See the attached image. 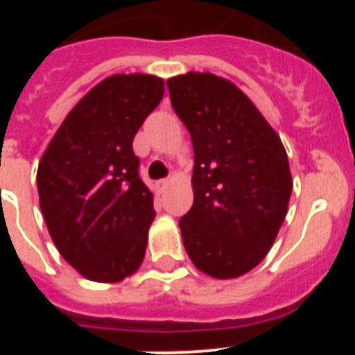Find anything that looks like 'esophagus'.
I'll use <instances>...</instances> for the list:
<instances>
[{
    "mask_svg": "<svg viewBox=\"0 0 355 355\" xmlns=\"http://www.w3.org/2000/svg\"><path fill=\"white\" fill-rule=\"evenodd\" d=\"M168 184H171V181H168V180L156 181V188H158L159 192H165V190H167V188H168Z\"/></svg>",
    "mask_w": 355,
    "mask_h": 355,
    "instance_id": "obj_1",
    "label": "esophagus"
}]
</instances>
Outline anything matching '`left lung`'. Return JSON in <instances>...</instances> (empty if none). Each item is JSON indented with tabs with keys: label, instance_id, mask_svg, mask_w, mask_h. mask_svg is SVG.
Here are the masks:
<instances>
[{
	"label": "left lung",
	"instance_id": "1",
	"mask_svg": "<svg viewBox=\"0 0 355 355\" xmlns=\"http://www.w3.org/2000/svg\"><path fill=\"white\" fill-rule=\"evenodd\" d=\"M167 87L196 153L193 205L180 220L184 249L202 274L240 277L265 259L286 218V149L233 81L190 71Z\"/></svg>",
	"mask_w": 355,
	"mask_h": 355
}]
</instances>
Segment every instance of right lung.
<instances>
[{
    "instance_id": "add662e5",
    "label": "right lung",
    "mask_w": 355,
    "mask_h": 355,
    "mask_svg": "<svg viewBox=\"0 0 355 355\" xmlns=\"http://www.w3.org/2000/svg\"><path fill=\"white\" fill-rule=\"evenodd\" d=\"M163 92L165 81L153 74L105 78L69 112L39 162L49 236L94 283H121L146 256L155 197L139 178L133 139Z\"/></svg>"
}]
</instances>
